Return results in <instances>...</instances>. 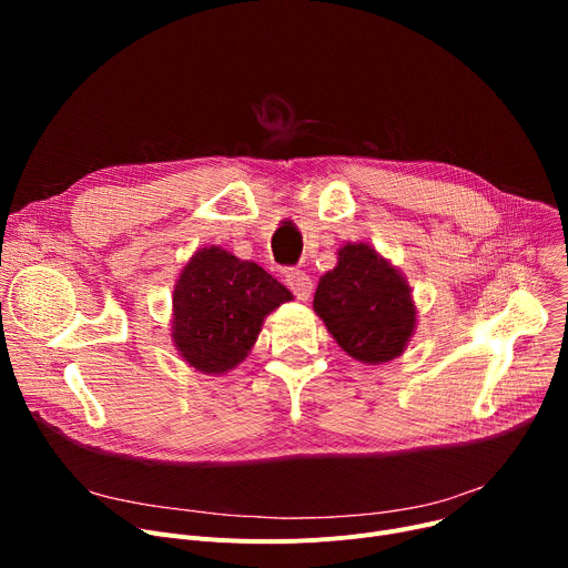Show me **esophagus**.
I'll list each match as a JSON object with an SVG mask.
<instances>
[{"label":"esophagus","mask_w":568,"mask_h":568,"mask_svg":"<svg viewBox=\"0 0 568 568\" xmlns=\"http://www.w3.org/2000/svg\"><path fill=\"white\" fill-rule=\"evenodd\" d=\"M285 285L292 290V294L300 302H306L308 296L313 294V281L302 268H287L285 272Z\"/></svg>","instance_id":"1"}]
</instances>
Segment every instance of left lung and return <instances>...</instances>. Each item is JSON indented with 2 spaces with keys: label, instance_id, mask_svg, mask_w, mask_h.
Masks as SVG:
<instances>
[{
  "label": "left lung",
  "instance_id": "left-lung-1",
  "mask_svg": "<svg viewBox=\"0 0 568 568\" xmlns=\"http://www.w3.org/2000/svg\"><path fill=\"white\" fill-rule=\"evenodd\" d=\"M315 313L336 343L364 364L392 362L414 329V304L396 268L366 244H347L320 278Z\"/></svg>",
  "mask_w": 568,
  "mask_h": 568
}]
</instances>
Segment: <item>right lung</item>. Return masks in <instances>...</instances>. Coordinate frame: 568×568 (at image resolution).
Masks as SVG:
<instances>
[{
	"label": "right lung",
	"instance_id": "obj_1",
	"mask_svg": "<svg viewBox=\"0 0 568 568\" xmlns=\"http://www.w3.org/2000/svg\"><path fill=\"white\" fill-rule=\"evenodd\" d=\"M292 294L255 262L223 248H202L174 285L172 338L202 373H225L244 359L268 311Z\"/></svg>",
	"mask_w": 568,
	"mask_h": 568
}]
</instances>
